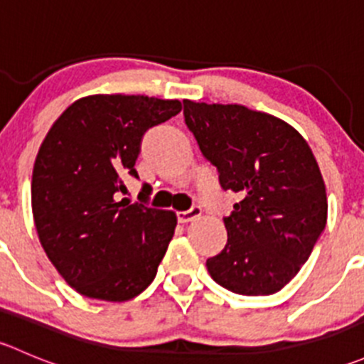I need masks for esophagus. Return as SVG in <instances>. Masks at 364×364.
Masks as SVG:
<instances>
[{"mask_svg":"<svg viewBox=\"0 0 364 364\" xmlns=\"http://www.w3.org/2000/svg\"><path fill=\"white\" fill-rule=\"evenodd\" d=\"M200 213H203V209H200L199 205H192L188 211H179L176 216H178L179 223H188V222H193L196 218H199Z\"/></svg>","mask_w":364,"mask_h":364,"instance_id":"1","label":"esophagus"}]
</instances>
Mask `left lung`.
<instances>
[{
    "instance_id": "left-lung-1",
    "label": "left lung",
    "mask_w": 364,
    "mask_h": 364,
    "mask_svg": "<svg viewBox=\"0 0 364 364\" xmlns=\"http://www.w3.org/2000/svg\"><path fill=\"white\" fill-rule=\"evenodd\" d=\"M200 153L237 203L223 218L227 245L208 259L209 274L243 296L284 289L326 229L328 197L310 146L291 124L243 105L183 100Z\"/></svg>"
}]
</instances>
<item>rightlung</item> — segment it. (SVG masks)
<instances>
[{"label": "right lung", "mask_w": 364, "mask_h": 364, "mask_svg": "<svg viewBox=\"0 0 364 364\" xmlns=\"http://www.w3.org/2000/svg\"><path fill=\"white\" fill-rule=\"evenodd\" d=\"M181 111L179 100L93 95L61 114L33 167L31 208L40 243L79 294L128 301L156 277L176 215L148 208L149 186L132 204L124 179L146 132Z\"/></svg>", "instance_id": "1"}]
</instances>
